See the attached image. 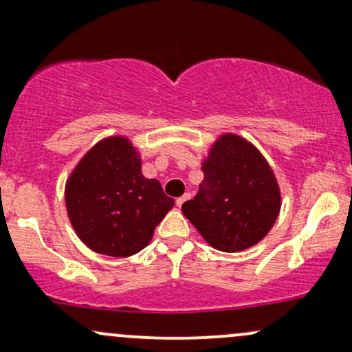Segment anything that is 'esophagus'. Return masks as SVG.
<instances>
[{"mask_svg":"<svg viewBox=\"0 0 352 352\" xmlns=\"http://www.w3.org/2000/svg\"><path fill=\"white\" fill-rule=\"evenodd\" d=\"M190 197H192V195H190V193H185L184 197H180V199H177V207H182V205H184L185 201L190 200Z\"/></svg>","mask_w":352,"mask_h":352,"instance_id":"obj_1","label":"esophagus"}]
</instances>
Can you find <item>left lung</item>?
<instances>
[{
    "mask_svg": "<svg viewBox=\"0 0 352 352\" xmlns=\"http://www.w3.org/2000/svg\"><path fill=\"white\" fill-rule=\"evenodd\" d=\"M204 182L193 200L182 205L212 248L243 252L260 243L281 210V192L263 153L245 137L220 134L201 160Z\"/></svg>",
    "mask_w": 352,
    "mask_h": 352,
    "instance_id": "left-lung-1",
    "label": "left lung"
}]
</instances>
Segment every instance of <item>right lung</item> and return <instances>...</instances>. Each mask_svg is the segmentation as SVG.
<instances>
[{
    "label": "right lung",
    "mask_w": 352,
    "mask_h": 352,
    "mask_svg": "<svg viewBox=\"0 0 352 352\" xmlns=\"http://www.w3.org/2000/svg\"><path fill=\"white\" fill-rule=\"evenodd\" d=\"M66 210L76 235L99 254L127 258L151 243L175 201L142 173L140 153L125 135L100 139L66 180Z\"/></svg>",
    "instance_id": "obj_1"
}]
</instances>
